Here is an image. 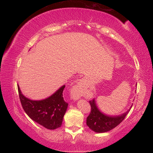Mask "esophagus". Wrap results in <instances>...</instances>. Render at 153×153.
<instances>
[{"mask_svg": "<svg viewBox=\"0 0 153 153\" xmlns=\"http://www.w3.org/2000/svg\"><path fill=\"white\" fill-rule=\"evenodd\" d=\"M85 90L84 80L80 79L79 81L77 82L74 86L72 87L71 90V97L73 98L74 100H77L78 98L82 97Z\"/></svg>", "mask_w": 153, "mask_h": 153, "instance_id": "34e87169", "label": "esophagus"}]
</instances>
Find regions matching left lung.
<instances>
[{
	"label": "left lung",
	"mask_w": 153,
	"mask_h": 153,
	"mask_svg": "<svg viewBox=\"0 0 153 153\" xmlns=\"http://www.w3.org/2000/svg\"><path fill=\"white\" fill-rule=\"evenodd\" d=\"M91 106V112L86 119V124L92 131L97 133H104L111 130L117 126L128 115L131 107L128 111L120 115L111 116L102 113L96 103L95 99L90 101Z\"/></svg>",
	"instance_id": "8db88e82"
}]
</instances>
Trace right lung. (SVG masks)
<instances>
[{
	"label": "right lung",
	"mask_w": 153,
	"mask_h": 153,
	"mask_svg": "<svg viewBox=\"0 0 153 153\" xmlns=\"http://www.w3.org/2000/svg\"><path fill=\"white\" fill-rule=\"evenodd\" d=\"M18 86L19 99L23 108L35 122L48 129H55L61 126L68 104L65 101L63 85L50 97L45 99L34 100L25 97Z\"/></svg>",
	"instance_id": "1"
}]
</instances>
